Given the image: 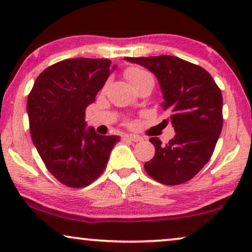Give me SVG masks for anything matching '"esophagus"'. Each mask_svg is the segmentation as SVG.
I'll use <instances>...</instances> for the list:
<instances>
[{"instance_id": "obj_1", "label": "esophagus", "mask_w": 252, "mask_h": 252, "mask_svg": "<svg viewBox=\"0 0 252 252\" xmlns=\"http://www.w3.org/2000/svg\"><path fill=\"white\" fill-rule=\"evenodd\" d=\"M123 139L127 140V141H130V142H139V141H141V137L135 136V135H125L123 137Z\"/></svg>"}]
</instances>
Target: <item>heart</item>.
Listing matches in <instances>:
<instances>
[{
	"label": "heart",
	"mask_w": 252,
	"mask_h": 252,
	"mask_svg": "<svg viewBox=\"0 0 252 252\" xmlns=\"http://www.w3.org/2000/svg\"><path fill=\"white\" fill-rule=\"evenodd\" d=\"M124 75H125V78L132 86L140 84L141 81L146 80V79H153V75H151L149 72L139 66H132L126 68L125 72H124ZM127 124H129V122H127Z\"/></svg>",
	"instance_id": "b5f03b06"
}]
</instances>
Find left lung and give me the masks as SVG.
Masks as SVG:
<instances>
[{"label":"left lung","instance_id":"left-lung-1","mask_svg":"<svg viewBox=\"0 0 252 252\" xmlns=\"http://www.w3.org/2000/svg\"><path fill=\"white\" fill-rule=\"evenodd\" d=\"M124 60L142 65L156 75L164 95L163 110L170 115L175 130L167 143L150 137L156 151L144 170L163 185L189 181L208 163L219 139L223 122L221 91L208 71L179 57Z\"/></svg>","mask_w":252,"mask_h":252}]
</instances>
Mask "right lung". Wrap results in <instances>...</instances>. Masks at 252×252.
Returning a JSON list of instances; mask_svg holds the SVG:
<instances>
[{
    "instance_id": "add662e5",
    "label": "right lung",
    "mask_w": 252,
    "mask_h": 252,
    "mask_svg": "<svg viewBox=\"0 0 252 252\" xmlns=\"http://www.w3.org/2000/svg\"><path fill=\"white\" fill-rule=\"evenodd\" d=\"M106 58H72L47 67L27 98L32 141L47 170L61 184L82 188L105 170L119 136L86 129V108L110 74ZM116 66L112 67L115 70Z\"/></svg>"
}]
</instances>
